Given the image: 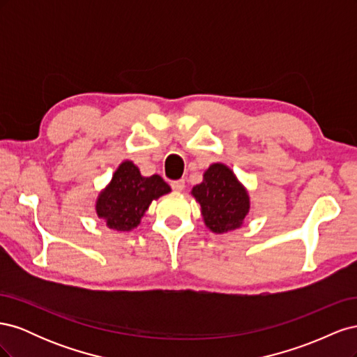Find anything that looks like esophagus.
<instances>
[{
	"instance_id": "obj_1",
	"label": "esophagus",
	"mask_w": 357,
	"mask_h": 357,
	"mask_svg": "<svg viewBox=\"0 0 357 357\" xmlns=\"http://www.w3.org/2000/svg\"><path fill=\"white\" fill-rule=\"evenodd\" d=\"M171 188H172V190H176V192H181L183 189H185V180H177V181H172V183H171Z\"/></svg>"
}]
</instances>
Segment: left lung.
<instances>
[{"label": "left lung", "instance_id": "left-lung-1", "mask_svg": "<svg viewBox=\"0 0 357 357\" xmlns=\"http://www.w3.org/2000/svg\"><path fill=\"white\" fill-rule=\"evenodd\" d=\"M192 195L201 205L205 226L214 234L238 229L250 210L245 188L223 164L210 165L202 183L193 186Z\"/></svg>", "mask_w": 357, "mask_h": 357}]
</instances>
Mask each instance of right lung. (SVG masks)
Instances as JSON below:
<instances>
[{"instance_id":"1","label":"right lung","mask_w":357,"mask_h":357,"mask_svg":"<svg viewBox=\"0 0 357 357\" xmlns=\"http://www.w3.org/2000/svg\"><path fill=\"white\" fill-rule=\"evenodd\" d=\"M171 192L160 176L143 177L131 160L122 162L96 198V215L113 231H131L139 225L153 199Z\"/></svg>"}]
</instances>
